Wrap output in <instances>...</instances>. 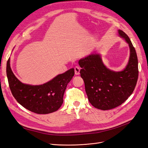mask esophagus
<instances>
[{
  "mask_svg": "<svg viewBox=\"0 0 148 148\" xmlns=\"http://www.w3.org/2000/svg\"><path fill=\"white\" fill-rule=\"evenodd\" d=\"M79 72H80V68L79 66H75V75H79Z\"/></svg>",
  "mask_w": 148,
  "mask_h": 148,
  "instance_id": "1",
  "label": "esophagus"
}]
</instances>
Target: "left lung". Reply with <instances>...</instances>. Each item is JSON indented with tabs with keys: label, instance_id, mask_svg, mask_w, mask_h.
<instances>
[{
	"label": "left lung",
	"instance_id": "left-lung-1",
	"mask_svg": "<svg viewBox=\"0 0 148 148\" xmlns=\"http://www.w3.org/2000/svg\"><path fill=\"white\" fill-rule=\"evenodd\" d=\"M119 34L126 40L130 51L128 65L123 71L116 72L107 69L100 56L96 53L78 62L89 102L103 110L123 104L131 96L138 81V62L135 49L127 34L120 29Z\"/></svg>",
	"mask_w": 148,
	"mask_h": 148
}]
</instances>
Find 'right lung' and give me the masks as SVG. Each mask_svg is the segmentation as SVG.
Masks as SVG:
<instances>
[{
	"label": "right lung",
	"instance_id": "1",
	"mask_svg": "<svg viewBox=\"0 0 148 148\" xmlns=\"http://www.w3.org/2000/svg\"><path fill=\"white\" fill-rule=\"evenodd\" d=\"M74 74V69H71L46 83L32 86L16 78L10 68V58L7 63V76L12 95L25 109L38 114L52 113L60 108L67 84Z\"/></svg>",
	"mask_w": 148,
	"mask_h": 148
}]
</instances>
